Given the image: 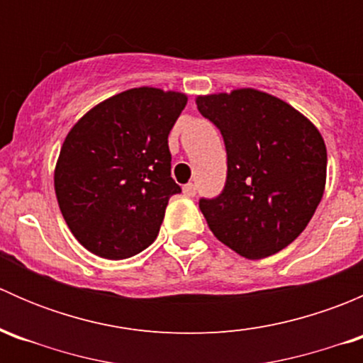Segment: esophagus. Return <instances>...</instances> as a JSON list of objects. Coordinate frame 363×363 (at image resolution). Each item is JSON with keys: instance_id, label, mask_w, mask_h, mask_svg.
<instances>
[{"instance_id": "esophagus-1", "label": "esophagus", "mask_w": 363, "mask_h": 363, "mask_svg": "<svg viewBox=\"0 0 363 363\" xmlns=\"http://www.w3.org/2000/svg\"><path fill=\"white\" fill-rule=\"evenodd\" d=\"M182 193H184L186 196H189V199H193V196L196 195V186L189 182V184H186L184 188H182Z\"/></svg>"}]
</instances>
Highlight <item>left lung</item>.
<instances>
[{"instance_id":"obj_1","label":"left lung","mask_w":363,"mask_h":363,"mask_svg":"<svg viewBox=\"0 0 363 363\" xmlns=\"http://www.w3.org/2000/svg\"><path fill=\"white\" fill-rule=\"evenodd\" d=\"M228 156L225 189L200 200L216 239L247 259L276 255L306 230L327 182L318 128L286 101L242 87L196 96Z\"/></svg>"}]
</instances>
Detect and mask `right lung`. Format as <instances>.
<instances>
[{
	"mask_svg": "<svg viewBox=\"0 0 363 363\" xmlns=\"http://www.w3.org/2000/svg\"><path fill=\"white\" fill-rule=\"evenodd\" d=\"M186 104L179 91L133 87L94 105L68 131L54 189L87 251L124 259L155 242L168 200L181 193L170 175L168 133Z\"/></svg>",
	"mask_w": 363,
	"mask_h": 363,
	"instance_id": "obj_1",
	"label": "right lung"
}]
</instances>
